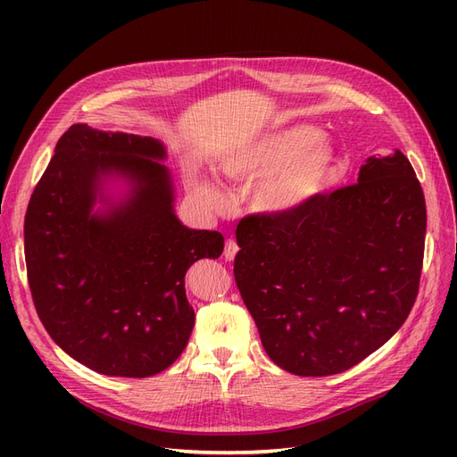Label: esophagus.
I'll use <instances>...</instances> for the list:
<instances>
[{
    "mask_svg": "<svg viewBox=\"0 0 457 457\" xmlns=\"http://www.w3.org/2000/svg\"><path fill=\"white\" fill-rule=\"evenodd\" d=\"M225 257H227L228 261L234 257V245H230V244L227 245V250H225Z\"/></svg>",
    "mask_w": 457,
    "mask_h": 457,
    "instance_id": "1",
    "label": "esophagus"
}]
</instances>
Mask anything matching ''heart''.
Listing matches in <instances>:
<instances>
[{
	"instance_id": "heart-1",
	"label": "heart",
	"mask_w": 457,
	"mask_h": 457,
	"mask_svg": "<svg viewBox=\"0 0 457 457\" xmlns=\"http://www.w3.org/2000/svg\"><path fill=\"white\" fill-rule=\"evenodd\" d=\"M287 190H289V192H297L299 188H297L295 183H289V185H287Z\"/></svg>"
}]
</instances>
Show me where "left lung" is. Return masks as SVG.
Returning <instances> with one entry per match:
<instances>
[{
    "instance_id": "obj_1",
    "label": "left lung",
    "mask_w": 457,
    "mask_h": 457,
    "mask_svg": "<svg viewBox=\"0 0 457 457\" xmlns=\"http://www.w3.org/2000/svg\"><path fill=\"white\" fill-rule=\"evenodd\" d=\"M168 150L150 135L76 123L54 146L24 217L29 286L51 339L103 376L150 378L185 351L192 262L223 234L177 219Z\"/></svg>"
}]
</instances>
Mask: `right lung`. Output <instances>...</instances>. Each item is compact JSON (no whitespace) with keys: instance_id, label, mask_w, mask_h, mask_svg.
Listing matches in <instances>:
<instances>
[{"instance_id":"obj_1","label":"right lung","mask_w":457,"mask_h":457,"mask_svg":"<svg viewBox=\"0 0 457 457\" xmlns=\"http://www.w3.org/2000/svg\"><path fill=\"white\" fill-rule=\"evenodd\" d=\"M425 228L423 190L400 150L272 223H240L234 280L270 361L334 376L389 341L418 295Z\"/></svg>"}]
</instances>
